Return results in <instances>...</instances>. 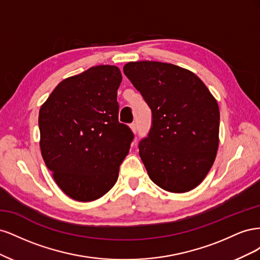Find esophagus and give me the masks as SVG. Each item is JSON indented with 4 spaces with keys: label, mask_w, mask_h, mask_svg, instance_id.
<instances>
[{
    "label": "esophagus",
    "mask_w": 260,
    "mask_h": 260,
    "mask_svg": "<svg viewBox=\"0 0 260 260\" xmlns=\"http://www.w3.org/2000/svg\"><path fill=\"white\" fill-rule=\"evenodd\" d=\"M130 129L133 133H137V130H138V127H137V123H132L130 124Z\"/></svg>",
    "instance_id": "34e87169"
}]
</instances>
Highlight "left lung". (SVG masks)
Instances as JSON below:
<instances>
[{
	"mask_svg": "<svg viewBox=\"0 0 260 260\" xmlns=\"http://www.w3.org/2000/svg\"><path fill=\"white\" fill-rule=\"evenodd\" d=\"M123 73L152 109V128L139 144L148 177L171 193L193 190L216 159V99L195 74L168 62L130 61Z\"/></svg>",
	"mask_w": 260,
	"mask_h": 260,
	"instance_id": "obj_1",
	"label": "left lung"
}]
</instances>
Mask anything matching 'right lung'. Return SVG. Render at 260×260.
<instances>
[{
	"mask_svg": "<svg viewBox=\"0 0 260 260\" xmlns=\"http://www.w3.org/2000/svg\"><path fill=\"white\" fill-rule=\"evenodd\" d=\"M116 66L91 67L58 83L39 112L40 148L55 182L70 199L92 202L115 185L133 133L118 121Z\"/></svg>",
	"mask_w": 260,
	"mask_h": 260,
	"instance_id": "obj_1",
	"label": "right lung"
}]
</instances>
